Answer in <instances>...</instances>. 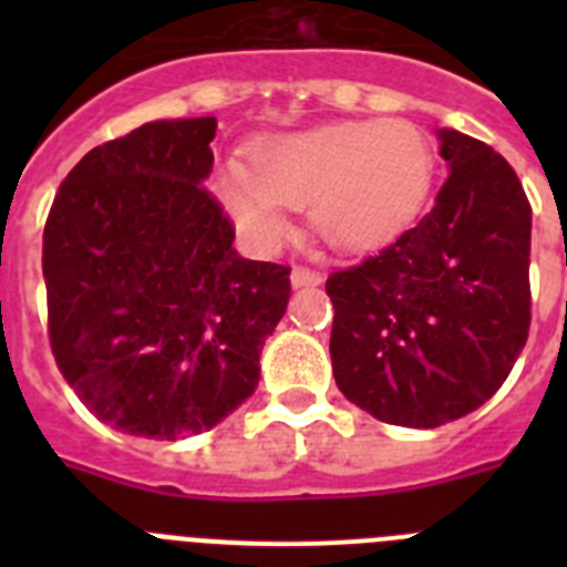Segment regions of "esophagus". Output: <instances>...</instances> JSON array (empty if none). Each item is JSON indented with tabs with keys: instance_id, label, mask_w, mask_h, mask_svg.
Masks as SVG:
<instances>
[{
	"instance_id": "obj_1",
	"label": "esophagus",
	"mask_w": 567,
	"mask_h": 567,
	"mask_svg": "<svg viewBox=\"0 0 567 567\" xmlns=\"http://www.w3.org/2000/svg\"><path fill=\"white\" fill-rule=\"evenodd\" d=\"M323 275L318 269H309V267H295L292 269V287H318Z\"/></svg>"
}]
</instances>
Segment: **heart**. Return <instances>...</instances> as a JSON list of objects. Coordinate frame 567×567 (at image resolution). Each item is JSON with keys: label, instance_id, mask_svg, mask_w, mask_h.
Here are the masks:
<instances>
[{"label": "heart", "instance_id": "obj_1", "mask_svg": "<svg viewBox=\"0 0 567 567\" xmlns=\"http://www.w3.org/2000/svg\"><path fill=\"white\" fill-rule=\"evenodd\" d=\"M434 147L405 118L340 122L255 147L252 167L224 162L215 189L238 229L269 247L287 233L284 207H309L332 247L369 249L414 221L432 193Z\"/></svg>", "mask_w": 567, "mask_h": 567}]
</instances>
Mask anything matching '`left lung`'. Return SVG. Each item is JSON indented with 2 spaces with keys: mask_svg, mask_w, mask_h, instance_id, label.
Instances as JSON below:
<instances>
[{
  "mask_svg": "<svg viewBox=\"0 0 567 567\" xmlns=\"http://www.w3.org/2000/svg\"><path fill=\"white\" fill-rule=\"evenodd\" d=\"M449 178L423 221L329 275L332 372L392 425L437 429L497 392L528 340L530 204L488 144L440 130Z\"/></svg>",
  "mask_w": 567,
  "mask_h": 567,
  "instance_id": "left-lung-1",
  "label": "left lung"
}]
</instances>
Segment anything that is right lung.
<instances>
[{
  "mask_svg": "<svg viewBox=\"0 0 567 567\" xmlns=\"http://www.w3.org/2000/svg\"><path fill=\"white\" fill-rule=\"evenodd\" d=\"M213 115L150 122L90 150L59 187L42 240L48 338L90 412L175 440L233 414L287 312L289 267L247 260L204 187Z\"/></svg>",
  "mask_w": 567,
  "mask_h": 567,
  "instance_id": "1",
  "label": "right lung"
}]
</instances>
